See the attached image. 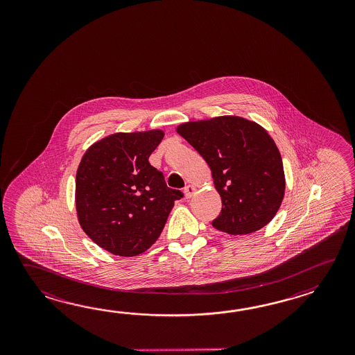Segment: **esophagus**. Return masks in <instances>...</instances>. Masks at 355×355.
<instances>
[{
    "instance_id": "34e87169",
    "label": "esophagus",
    "mask_w": 355,
    "mask_h": 355,
    "mask_svg": "<svg viewBox=\"0 0 355 355\" xmlns=\"http://www.w3.org/2000/svg\"><path fill=\"white\" fill-rule=\"evenodd\" d=\"M196 187H193V185H188V187H185L184 189V194H185V198H191V196L196 194Z\"/></svg>"
}]
</instances>
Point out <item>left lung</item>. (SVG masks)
<instances>
[{
	"mask_svg": "<svg viewBox=\"0 0 355 355\" xmlns=\"http://www.w3.org/2000/svg\"><path fill=\"white\" fill-rule=\"evenodd\" d=\"M176 132L211 168L222 211L211 222L220 232L254 234L277 214L286 191L279 150L266 129L237 115L181 123Z\"/></svg>",
	"mask_w": 355,
	"mask_h": 355,
	"instance_id": "8db88e82",
	"label": "left lung"
}]
</instances>
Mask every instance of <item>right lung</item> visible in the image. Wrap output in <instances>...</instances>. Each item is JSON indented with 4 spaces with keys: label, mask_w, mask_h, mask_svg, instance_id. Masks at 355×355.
Segmentation results:
<instances>
[{
    "label": "right lung",
    "mask_w": 355,
    "mask_h": 355,
    "mask_svg": "<svg viewBox=\"0 0 355 355\" xmlns=\"http://www.w3.org/2000/svg\"><path fill=\"white\" fill-rule=\"evenodd\" d=\"M161 129L118 132L91 144L76 174V211L85 234L119 257H137L157 241L180 190L167 188L148 159Z\"/></svg>",
    "instance_id": "1"
}]
</instances>
